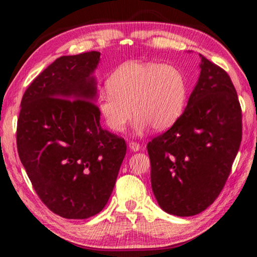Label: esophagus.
I'll return each instance as SVG.
<instances>
[{"instance_id":"1","label":"esophagus","mask_w":257,"mask_h":257,"mask_svg":"<svg viewBox=\"0 0 257 257\" xmlns=\"http://www.w3.org/2000/svg\"><path fill=\"white\" fill-rule=\"evenodd\" d=\"M129 149L134 151V152H137V151L141 150V145H139L138 143H136V142H130L129 143Z\"/></svg>"}]
</instances>
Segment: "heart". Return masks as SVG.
Here are the masks:
<instances>
[{"instance_id":"heart-1","label":"heart","mask_w":257,"mask_h":257,"mask_svg":"<svg viewBox=\"0 0 257 257\" xmlns=\"http://www.w3.org/2000/svg\"><path fill=\"white\" fill-rule=\"evenodd\" d=\"M99 92L96 107L106 127L121 133L135 116L133 127L144 132L170 128L180 118L187 101V81L177 67L158 62L132 61L120 66Z\"/></svg>"}]
</instances>
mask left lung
I'll return each mask as SVG.
<instances>
[{
  "instance_id": "obj_1",
  "label": "left lung",
  "mask_w": 257,
  "mask_h": 257,
  "mask_svg": "<svg viewBox=\"0 0 257 257\" xmlns=\"http://www.w3.org/2000/svg\"><path fill=\"white\" fill-rule=\"evenodd\" d=\"M184 113L147 144L152 190L169 214L191 216L223 189L241 142V107L227 72L202 54Z\"/></svg>"
}]
</instances>
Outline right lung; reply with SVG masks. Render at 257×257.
<instances>
[{
  "label": "right lung",
  "mask_w": 257,
  "mask_h": 257,
  "mask_svg": "<svg viewBox=\"0 0 257 257\" xmlns=\"http://www.w3.org/2000/svg\"><path fill=\"white\" fill-rule=\"evenodd\" d=\"M96 51L61 56L28 86L21 99L17 147L35 191L66 219L101 212L114 188L127 145L104 130L92 76Z\"/></svg>",
  "instance_id": "right-lung-1"
}]
</instances>
